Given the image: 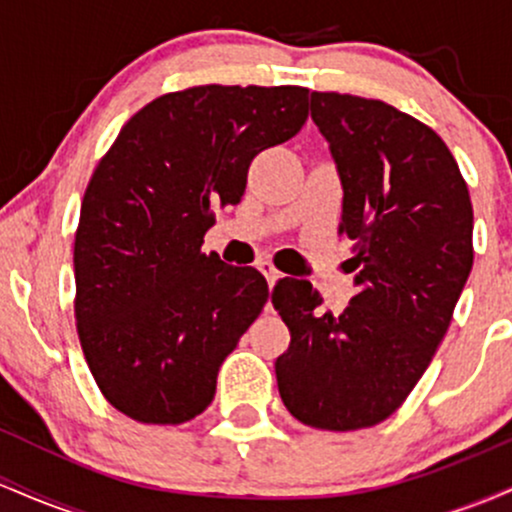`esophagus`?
Here are the masks:
<instances>
[{"instance_id":"esophagus-1","label":"esophagus","mask_w":512,"mask_h":512,"mask_svg":"<svg viewBox=\"0 0 512 512\" xmlns=\"http://www.w3.org/2000/svg\"><path fill=\"white\" fill-rule=\"evenodd\" d=\"M257 269H260V272H262L264 276H267L269 286H274V284H276V281H279V276H281V272H279V269H276V267H274V264H272V262H269V260H264V257H262V260H260V262H257Z\"/></svg>"}]
</instances>
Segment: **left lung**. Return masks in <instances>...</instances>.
I'll list each match as a JSON object with an SVG mask.
<instances>
[{"label": "left lung", "mask_w": 512, "mask_h": 512, "mask_svg": "<svg viewBox=\"0 0 512 512\" xmlns=\"http://www.w3.org/2000/svg\"><path fill=\"white\" fill-rule=\"evenodd\" d=\"M310 117L342 178L339 233L356 243L358 291L332 313L308 281L276 284L291 332L276 385L301 424L356 431L399 409L443 342L472 272V199L448 146L416 117L320 91Z\"/></svg>", "instance_id": "left-lung-1"}]
</instances>
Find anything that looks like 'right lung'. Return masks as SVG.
<instances>
[{"mask_svg": "<svg viewBox=\"0 0 512 512\" xmlns=\"http://www.w3.org/2000/svg\"><path fill=\"white\" fill-rule=\"evenodd\" d=\"M308 120V88L192 86L120 129L88 180L74 240L76 332L103 397L142 424L209 407L223 358L262 313L264 276L204 255L260 151Z\"/></svg>", "mask_w": 512, "mask_h": 512, "instance_id": "add662e5", "label": "right lung"}]
</instances>
